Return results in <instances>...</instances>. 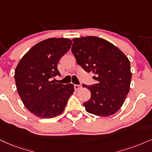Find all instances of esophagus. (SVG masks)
<instances>
[{"label":"esophagus","mask_w":152,"mask_h":152,"mask_svg":"<svg viewBox=\"0 0 152 152\" xmlns=\"http://www.w3.org/2000/svg\"><path fill=\"white\" fill-rule=\"evenodd\" d=\"M81 88H82V86H80V85H74L75 90H78L79 89H80Z\"/></svg>","instance_id":"obj_1"}]
</instances>
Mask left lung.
Wrapping results in <instances>:
<instances>
[{"label":"left lung","mask_w":152,"mask_h":152,"mask_svg":"<svg viewBox=\"0 0 152 152\" xmlns=\"http://www.w3.org/2000/svg\"><path fill=\"white\" fill-rule=\"evenodd\" d=\"M72 51L78 64L93 72L97 83L83 84L91 93L83 103L88 113L109 116L118 111L130 90L132 73L129 59L116 46L96 36L73 38Z\"/></svg>","instance_id":"left-lung-1"}]
</instances>
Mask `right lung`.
Returning <instances> with one entry per match:
<instances>
[{
  "label": "right lung",
  "instance_id": "right-lung-1",
  "mask_svg": "<svg viewBox=\"0 0 152 152\" xmlns=\"http://www.w3.org/2000/svg\"><path fill=\"white\" fill-rule=\"evenodd\" d=\"M69 38H50L31 48L15 69V80L19 95L31 113L41 118H50L64 111L74 93L72 83L59 84L52 80L60 76L57 64L69 50Z\"/></svg>",
  "mask_w": 152,
  "mask_h": 152
}]
</instances>
